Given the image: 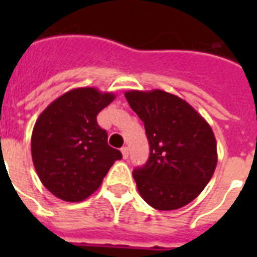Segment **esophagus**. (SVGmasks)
<instances>
[{"label": "esophagus", "mask_w": 257, "mask_h": 257, "mask_svg": "<svg viewBox=\"0 0 257 257\" xmlns=\"http://www.w3.org/2000/svg\"><path fill=\"white\" fill-rule=\"evenodd\" d=\"M121 153H122V157H124V159H128V157H129V148H128V147H124V148H121Z\"/></svg>", "instance_id": "1"}]
</instances>
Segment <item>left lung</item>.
<instances>
[{
  "label": "left lung",
  "mask_w": 257,
  "mask_h": 257,
  "mask_svg": "<svg viewBox=\"0 0 257 257\" xmlns=\"http://www.w3.org/2000/svg\"><path fill=\"white\" fill-rule=\"evenodd\" d=\"M125 97L144 122L151 149L147 164L133 171L141 197L159 211L187 205L216 169L212 128L187 101L160 89L129 90Z\"/></svg>",
  "instance_id": "8db88e82"
}]
</instances>
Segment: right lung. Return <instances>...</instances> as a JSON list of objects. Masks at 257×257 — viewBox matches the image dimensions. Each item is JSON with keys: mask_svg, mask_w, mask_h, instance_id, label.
<instances>
[{"mask_svg": "<svg viewBox=\"0 0 257 257\" xmlns=\"http://www.w3.org/2000/svg\"><path fill=\"white\" fill-rule=\"evenodd\" d=\"M114 94L76 88L46 106L32 133V159L44 187L56 197L77 203L97 191L122 155L108 145L97 114Z\"/></svg>", "mask_w": 257, "mask_h": 257, "instance_id": "obj_1", "label": "right lung"}]
</instances>
